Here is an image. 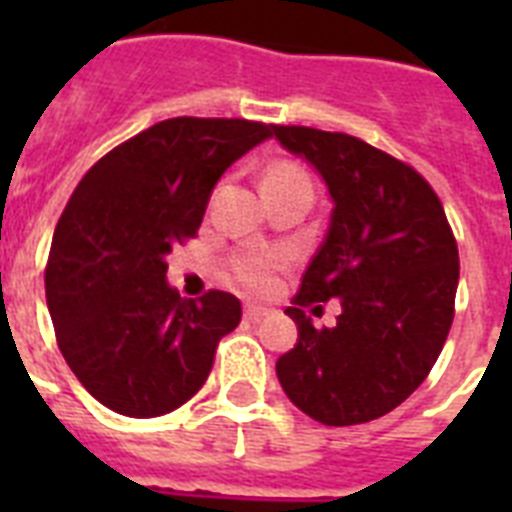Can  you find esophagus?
<instances>
[{
    "label": "esophagus",
    "mask_w": 512,
    "mask_h": 512,
    "mask_svg": "<svg viewBox=\"0 0 512 512\" xmlns=\"http://www.w3.org/2000/svg\"><path fill=\"white\" fill-rule=\"evenodd\" d=\"M268 316V308L263 305H244V319L247 321H260Z\"/></svg>",
    "instance_id": "esophagus-1"
}]
</instances>
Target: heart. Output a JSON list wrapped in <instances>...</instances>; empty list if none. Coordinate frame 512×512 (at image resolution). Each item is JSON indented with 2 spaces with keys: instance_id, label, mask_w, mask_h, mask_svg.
<instances>
[{
  "instance_id": "1",
  "label": "heart",
  "mask_w": 512,
  "mask_h": 512,
  "mask_svg": "<svg viewBox=\"0 0 512 512\" xmlns=\"http://www.w3.org/2000/svg\"><path fill=\"white\" fill-rule=\"evenodd\" d=\"M308 185L311 188V175L300 167L297 162H273L263 175V188L268 185ZM289 263V255L284 249H239L228 257V268H231L233 279L239 281L241 287L252 289V292H268L273 289L279 271H284Z\"/></svg>"
}]
</instances>
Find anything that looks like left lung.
Here are the masks:
<instances>
[{
    "label": "left lung",
    "mask_w": 512,
    "mask_h": 512,
    "mask_svg": "<svg viewBox=\"0 0 512 512\" xmlns=\"http://www.w3.org/2000/svg\"><path fill=\"white\" fill-rule=\"evenodd\" d=\"M319 170L335 201L324 244L287 316L297 345L276 361L289 401L324 425H361L428 377L454 319L460 255L441 199L420 172L345 132L273 124ZM340 296L332 330L302 308Z\"/></svg>",
    "instance_id": "1"
}]
</instances>
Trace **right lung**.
<instances>
[{"mask_svg":"<svg viewBox=\"0 0 512 512\" xmlns=\"http://www.w3.org/2000/svg\"><path fill=\"white\" fill-rule=\"evenodd\" d=\"M271 124L177 116L92 164L71 193L44 271L58 348L92 398L127 417H159L207 382L241 303L209 289L183 300L167 255L193 239L209 193Z\"/></svg>","mask_w":512,"mask_h":512,"instance_id":"obj_1","label":"right lung"}]
</instances>
